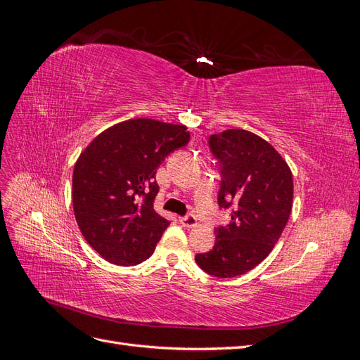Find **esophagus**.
<instances>
[{"instance_id":"34e87169","label":"esophagus","mask_w":360,"mask_h":360,"mask_svg":"<svg viewBox=\"0 0 360 360\" xmlns=\"http://www.w3.org/2000/svg\"><path fill=\"white\" fill-rule=\"evenodd\" d=\"M180 224L184 226V228H193L195 225H197V217H195L193 214H188V216H183L180 217Z\"/></svg>"}]
</instances>
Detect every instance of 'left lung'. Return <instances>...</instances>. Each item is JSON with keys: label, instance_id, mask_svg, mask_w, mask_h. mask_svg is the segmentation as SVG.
<instances>
[{"label": "left lung", "instance_id": "obj_1", "mask_svg": "<svg viewBox=\"0 0 360 360\" xmlns=\"http://www.w3.org/2000/svg\"><path fill=\"white\" fill-rule=\"evenodd\" d=\"M209 146L221 165L217 204L231 209V222L216 228L213 249L195 261L212 276L234 278L258 266L278 243L292 207V174L274 146L248 130H224Z\"/></svg>", "mask_w": 360, "mask_h": 360}]
</instances>
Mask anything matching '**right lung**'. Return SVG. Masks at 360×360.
Wrapping results in <instances>:
<instances>
[{
	"instance_id": "right-lung-1",
	"label": "right lung",
	"mask_w": 360,
	"mask_h": 360,
	"mask_svg": "<svg viewBox=\"0 0 360 360\" xmlns=\"http://www.w3.org/2000/svg\"><path fill=\"white\" fill-rule=\"evenodd\" d=\"M188 127L151 118L126 120L97 135L75 163L76 222L97 254L118 266L143 263L169 222L153 202L156 171L189 143Z\"/></svg>"
}]
</instances>
